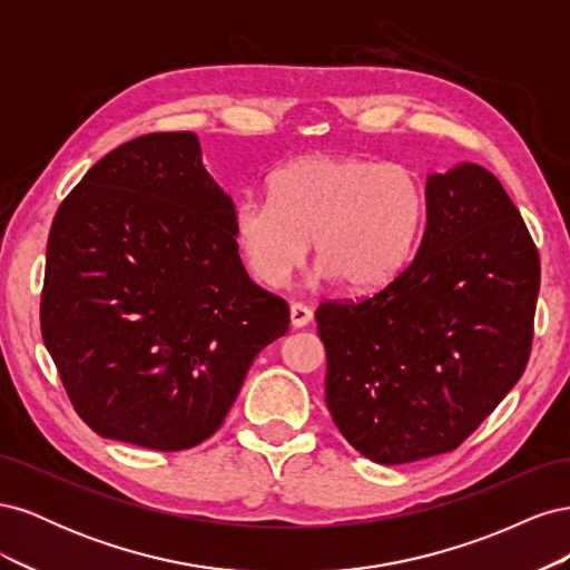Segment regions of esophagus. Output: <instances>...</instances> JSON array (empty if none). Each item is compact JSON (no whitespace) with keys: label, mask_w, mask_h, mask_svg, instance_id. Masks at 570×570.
Returning a JSON list of instances; mask_svg holds the SVG:
<instances>
[{"label":"esophagus","mask_w":570,"mask_h":570,"mask_svg":"<svg viewBox=\"0 0 570 570\" xmlns=\"http://www.w3.org/2000/svg\"><path fill=\"white\" fill-rule=\"evenodd\" d=\"M289 321H292V325H295V327H304V325H308V323L314 321V312L306 304H302V302H292V306H289Z\"/></svg>","instance_id":"obj_1"}]
</instances>
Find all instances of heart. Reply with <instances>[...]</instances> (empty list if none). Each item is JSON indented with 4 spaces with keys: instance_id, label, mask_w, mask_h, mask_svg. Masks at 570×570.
<instances>
[{
    "instance_id": "obj_1",
    "label": "heart",
    "mask_w": 570,
    "mask_h": 570,
    "mask_svg": "<svg viewBox=\"0 0 570 570\" xmlns=\"http://www.w3.org/2000/svg\"><path fill=\"white\" fill-rule=\"evenodd\" d=\"M271 199L235 204V237L249 268L285 285L314 254L325 278L352 292L387 285L416 252L428 193L416 170L335 154H308L275 170Z\"/></svg>"
}]
</instances>
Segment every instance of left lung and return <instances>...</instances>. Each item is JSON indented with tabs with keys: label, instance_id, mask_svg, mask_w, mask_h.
<instances>
[{
	"label": "left lung",
	"instance_id": "1",
	"mask_svg": "<svg viewBox=\"0 0 570 570\" xmlns=\"http://www.w3.org/2000/svg\"><path fill=\"white\" fill-rule=\"evenodd\" d=\"M425 230L394 281L316 308L325 404L371 461L454 452L523 375L540 254L490 170L428 178Z\"/></svg>",
	"mask_w": 570,
	"mask_h": 570
}]
</instances>
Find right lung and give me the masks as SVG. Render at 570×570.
I'll return each instance as SVG.
<instances>
[{"mask_svg":"<svg viewBox=\"0 0 570 570\" xmlns=\"http://www.w3.org/2000/svg\"><path fill=\"white\" fill-rule=\"evenodd\" d=\"M233 216L193 132L135 137L61 202L40 327L97 435L189 450L228 416L256 354L287 333L289 306L252 283Z\"/></svg>","mask_w":570,"mask_h":570,"instance_id":"obj_1","label":"right lung"}]
</instances>
